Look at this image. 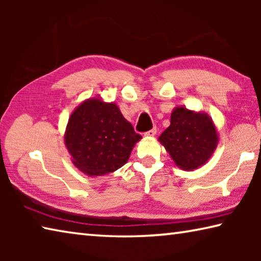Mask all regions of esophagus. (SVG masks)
Returning <instances> with one entry per match:
<instances>
[{"instance_id": "1", "label": "esophagus", "mask_w": 261, "mask_h": 261, "mask_svg": "<svg viewBox=\"0 0 261 261\" xmlns=\"http://www.w3.org/2000/svg\"><path fill=\"white\" fill-rule=\"evenodd\" d=\"M155 134H156V129H152V130H149L147 132H145L144 136L145 137H154V136H155Z\"/></svg>"}]
</instances>
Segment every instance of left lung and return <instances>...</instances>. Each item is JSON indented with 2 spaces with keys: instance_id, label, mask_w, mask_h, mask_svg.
I'll return each instance as SVG.
<instances>
[{
  "instance_id": "1",
  "label": "left lung",
  "mask_w": 261,
  "mask_h": 261,
  "mask_svg": "<svg viewBox=\"0 0 261 261\" xmlns=\"http://www.w3.org/2000/svg\"><path fill=\"white\" fill-rule=\"evenodd\" d=\"M175 165L194 170L210 160L219 144L215 123L204 112L177 106L170 115V125L159 137Z\"/></svg>"
}]
</instances>
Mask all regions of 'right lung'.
Listing matches in <instances>:
<instances>
[{"label":"right lung","mask_w":261,"mask_h":261,"mask_svg":"<svg viewBox=\"0 0 261 261\" xmlns=\"http://www.w3.org/2000/svg\"><path fill=\"white\" fill-rule=\"evenodd\" d=\"M141 138L118 106L106 102L101 96L78 105L64 132L73 166L90 177L108 175L124 166Z\"/></svg>","instance_id":"obj_1"}]
</instances>
